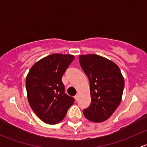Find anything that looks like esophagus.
<instances>
[{
	"label": "esophagus",
	"mask_w": 147,
	"mask_h": 147,
	"mask_svg": "<svg viewBox=\"0 0 147 147\" xmlns=\"http://www.w3.org/2000/svg\"><path fill=\"white\" fill-rule=\"evenodd\" d=\"M79 97H80L79 94H77L75 96V100H76V101H78V99H79Z\"/></svg>",
	"instance_id": "obj_1"
}]
</instances>
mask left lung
<instances>
[{"label":"left lung","instance_id":"8db88e82","mask_svg":"<svg viewBox=\"0 0 147 147\" xmlns=\"http://www.w3.org/2000/svg\"><path fill=\"white\" fill-rule=\"evenodd\" d=\"M79 61L90 81L92 100L83 114L90 121L102 122L119 107L124 90V78L117 65L102 56L81 55Z\"/></svg>","mask_w":147,"mask_h":147}]
</instances>
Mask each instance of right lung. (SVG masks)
Wrapping results in <instances>:
<instances>
[{
  "mask_svg": "<svg viewBox=\"0 0 147 147\" xmlns=\"http://www.w3.org/2000/svg\"><path fill=\"white\" fill-rule=\"evenodd\" d=\"M75 56L50 55L35 63L26 77L30 106L43 122L57 124L66 115L75 100L65 93L62 77Z\"/></svg>",
  "mask_w": 147,
  "mask_h": 147,
  "instance_id": "add662e5",
  "label": "right lung"
}]
</instances>
